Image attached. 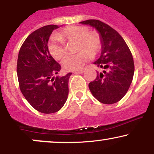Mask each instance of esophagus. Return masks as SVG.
I'll list each match as a JSON object with an SVG mask.
<instances>
[{"mask_svg": "<svg viewBox=\"0 0 154 154\" xmlns=\"http://www.w3.org/2000/svg\"><path fill=\"white\" fill-rule=\"evenodd\" d=\"M85 72V69H80V70H78V71H76L75 72V74H82L83 72Z\"/></svg>", "mask_w": 154, "mask_h": 154, "instance_id": "1", "label": "esophagus"}]
</instances>
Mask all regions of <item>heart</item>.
I'll list each match as a JSON object with an SVG mask.
<instances>
[{
	"mask_svg": "<svg viewBox=\"0 0 154 154\" xmlns=\"http://www.w3.org/2000/svg\"><path fill=\"white\" fill-rule=\"evenodd\" d=\"M85 26H69L63 28L57 35L53 36L49 41V52L56 60H61L66 54L64 43L77 41V51L75 55L67 56L62 65L67 71H77L91 58L100 52L102 46L100 36L96 32H88Z\"/></svg>",
	"mask_w": 154,
	"mask_h": 154,
	"instance_id": "1",
	"label": "heart"
}]
</instances>
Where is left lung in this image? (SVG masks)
<instances>
[{"label":"left lung","instance_id":"obj_1","mask_svg":"<svg viewBox=\"0 0 154 154\" xmlns=\"http://www.w3.org/2000/svg\"><path fill=\"white\" fill-rule=\"evenodd\" d=\"M93 26L102 41L100 58L94 62L103 71L89 83L90 91L98 101L112 104L125 96L133 79L135 66L130 48L118 32L101 21L88 19L80 22Z\"/></svg>","mask_w":154,"mask_h":154}]
</instances>
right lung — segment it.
Instances as JSON below:
<instances>
[{"mask_svg":"<svg viewBox=\"0 0 154 154\" xmlns=\"http://www.w3.org/2000/svg\"><path fill=\"white\" fill-rule=\"evenodd\" d=\"M57 25L44 26L31 33L21 46L17 72L19 88L29 103L43 114L59 111L66 103L72 72L56 77L61 65L49 53L48 43Z\"/></svg>","mask_w":154,"mask_h":154,"instance_id":"right-lung-1","label":"right lung"}]
</instances>
